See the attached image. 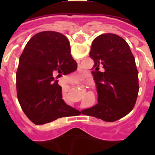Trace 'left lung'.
<instances>
[{"label":"left lung","mask_w":155,"mask_h":155,"mask_svg":"<svg viewBox=\"0 0 155 155\" xmlns=\"http://www.w3.org/2000/svg\"><path fill=\"white\" fill-rule=\"evenodd\" d=\"M90 57L98 93V103L81 113L106 122L128 114L139 91L138 71L128 43L116 34L98 35L93 40Z\"/></svg>","instance_id":"1"}]
</instances>
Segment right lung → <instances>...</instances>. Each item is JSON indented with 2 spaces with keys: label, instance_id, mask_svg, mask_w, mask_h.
I'll return each mask as SVG.
<instances>
[{
  "label": "right lung",
  "instance_id": "right-lung-1",
  "mask_svg": "<svg viewBox=\"0 0 155 155\" xmlns=\"http://www.w3.org/2000/svg\"><path fill=\"white\" fill-rule=\"evenodd\" d=\"M68 38L57 31L35 34L19 58L16 72L18 102L25 114L36 125L80 114L62 98V88L54 78L76 71Z\"/></svg>",
  "mask_w": 155,
  "mask_h": 155
}]
</instances>
